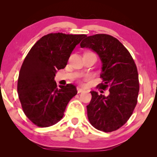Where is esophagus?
<instances>
[{
    "label": "esophagus",
    "instance_id": "esophagus-1",
    "mask_svg": "<svg viewBox=\"0 0 157 157\" xmlns=\"http://www.w3.org/2000/svg\"><path fill=\"white\" fill-rule=\"evenodd\" d=\"M85 90L81 89V88H79V87H77V91H78V93H81V92H83Z\"/></svg>",
    "mask_w": 157,
    "mask_h": 157
}]
</instances>
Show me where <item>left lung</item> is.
Here are the masks:
<instances>
[{
  "label": "left lung",
  "mask_w": 157,
  "mask_h": 157,
  "mask_svg": "<svg viewBox=\"0 0 157 157\" xmlns=\"http://www.w3.org/2000/svg\"><path fill=\"white\" fill-rule=\"evenodd\" d=\"M80 46L97 53L102 63L100 78L103 79L98 86L109 89L107 96L91 91L92 98L86 106L89 122L96 129L113 132L128 121L136 105L139 91L136 66L124 45L110 35L86 36Z\"/></svg>",
  "instance_id": "1"
}]
</instances>
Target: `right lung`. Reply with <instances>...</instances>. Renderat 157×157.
Segmentation results:
<instances>
[{
  "label": "right lung",
  "mask_w": 157,
  "mask_h": 157,
  "mask_svg": "<svg viewBox=\"0 0 157 157\" xmlns=\"http://www.w3.org/2000/svg\"><path fill=\"white\" fill-rule=\"evenodd\" d=\"M84 34L49 33L40 38L28 53L18 80L23 112L36 126L48 127L62 119L69 101L76 95L71 83L57 87V71L67 65L70 55Z\"/></svg>",
  "instance_id": "right-lung-1"
}]
</instances>
